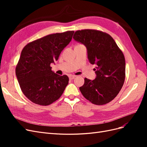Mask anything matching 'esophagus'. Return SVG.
Masks as SVG:
<instances>
[{
    "instance_id": "obj_1",
    "label": "esophagus",
    "mask_w": 147,
    "mask_h": 147,
    "mask_svg": "<svg viewBox=\"0 0 147 147\" xmlns=\"http://www.w3.org/2000/svg\"><path fill=\"white\" fill-rule=\"evenodd\" d=\"M75 76H74V75H70L69 76V78L70 80H73L75 78Z\"/></svg>"
}]
</instances>
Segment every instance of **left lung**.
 <instances>
[{"label": "left lung", "instance_id": "left-lung-1", "mask_svg": "<svg viewBox=\"0 0 147 147\" xmlns=\"http://www.w3.org/2000/svg\"><path fill=\"white\" fill-rule=\"evenodd\" d=\"M75 41L87 49L88 58L96 65V78H84L80 87L82 94L92 104L104 105L112 101L121 90L125 80V59L110 35L102 31L84 29L74 35Z\"/></svg>", "mask_w": 147, "mask_h": 147}]
</instances>
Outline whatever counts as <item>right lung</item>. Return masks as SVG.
I'll use <instances>...</instances> for the list:
<instances>
[{"instance_id": "add662e5", "label": "right lung", "mask_w": 147, "mask_h": 147, "mask_svg": "<svg viewBox=\"0 0 147 147\" xmlns=\"http://www.w3.org/2000/svg\"><path fill=\"white\" fill-rule=\"evenodd\" d=\"M74 31L47 35L26 45L16 67L22 92L28 99L48 105L58 99L69 83V77L55 74L50 64L72 40Z\"/></svg>"}]
</instances>
